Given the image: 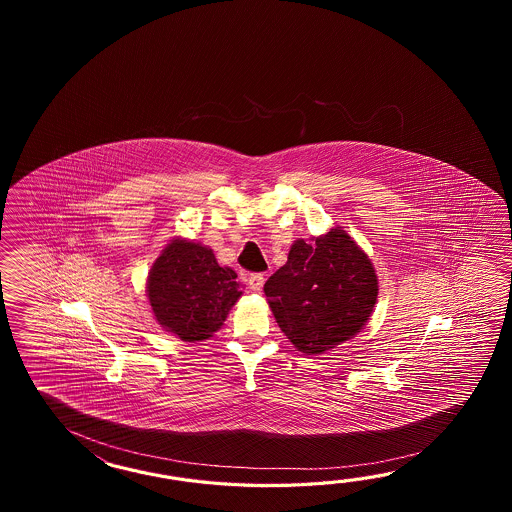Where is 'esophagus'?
<instances>
[{
  "mask_svg": "<svg viewBox=\"0 0 512 512\" xmlns=\"http://www.w3.org/2000/svg\"><path fill=\"white\" fill-rule=\"evenodd\" d=\"M263 282H265V278H263V274H260V272L249 276V287H251V291H254V293H260Z\"/></svg>",
  "mask_w": 512,
  "mask_h": 512,
  "instance_id": "obj_1",
  "label": "esophagus"
}]
</instances>
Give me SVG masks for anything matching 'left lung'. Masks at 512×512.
<instances>
[{"label": "left lung", "mask_w": 512, "mask_h": 512, "mask_svg": "<svg viewBox=\"0 0 512 512\" xmlns=\"http://www.w3.org/2000/svg\"><path fill=\"white\" fill-rule=\"evenodd\" d=\"M263 291L294 348L322 355L366 326L377 304L379 280L368 254L337 227L311 243L294 241L287 263Z\"/></svg>", "instance_id": "8db88e82"}]
</instances>
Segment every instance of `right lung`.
I'll return each mask as SVG.
<instances>
[{"label":"right lung","mask_w":512,"mask_h":512,"mask_svg":"<svg viewBox=\"0 0 512 512\" xmlns=\"http://www.w3.org/2000/svg\"><path fill=\"white\" fill-rule=\"evenodd\" d=\"M238 274L221 267L212 249L174 238L153 261L146 294L153 316L185 342L214 337L241 296Z\"/></svg>","instance_id":"add662e5"}]
</instances>
